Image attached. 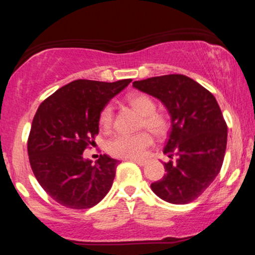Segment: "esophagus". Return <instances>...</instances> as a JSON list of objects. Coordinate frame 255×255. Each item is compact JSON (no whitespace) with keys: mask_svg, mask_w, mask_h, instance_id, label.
I'll return each mask as SVG.
<instances>
[{"mask_svg":"<svg viewBox=\"0 0 255 255\" xmlns=\"http://www.w3.org/2000/svg\"><path fill=\"white\" fill-rule=\"evenodd\" d=\"M129 160H130V162H133V163H136V164L140 165V166L146 164V160H144V159H135V158H130Z\"/></svg>","mask_w":255,"mask_h":255,"instance_id":"1","label":"esophagus"}]
</instances>
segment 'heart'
<instances>
[{
  "instance_id": "obj_1",
  "label": "heart",
  "mask_w": 255,
  "mask_h": 255,
  "mask_svg": "<svg viewBox=\"0 0 255 255\" xmlns=\"http://www.w3.org/2000/svg\"><path fill=\"white\" fill-rule=\"evenodd\" d=\"M129 104L142 115L141 127H145L157 136L165 135L170 127V121L165 114L156 111V103L146 95H134L128 99ZM114 110L110 104L105 105L99 115V126L104 131H109L113 126ZM152 136L147 131L127 135L120 134L108 142V152L118 158H141L152 145Z\"/></svg>"
}]
</instances>
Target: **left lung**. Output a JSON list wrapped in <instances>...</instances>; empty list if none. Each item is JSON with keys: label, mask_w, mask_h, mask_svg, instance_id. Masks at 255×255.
Wrapping results in <instances>:
<instances>
[{"label": "left lung", "mask_w": 255, "mask_h": 255, "mask_svg": "<svg viewBox=\"0 0 255 255\" xmlns=\"http://www.w3.org/2000/svg\"><path fill=\"white\" fill-rule=\"evenodd\" d=\"M133 86L159 99L171 118L163 152L176 160L164 163L165 175L151 184L152 191L168 203H192L213 182L224 160L228 127L217 101L182 74L134 81Z\"/></svg>", "instance_id": "obj_1"}]
</instances>
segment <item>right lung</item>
Masks as SVG:
<instances>
[{
  "label": "right lung",
  "instance_id": "add662e5",
  "mask_svg": "<svg viewBox=\"0 0 255 255\" xmlns=\"http://www.w3.org/2000/svg\"><path fill=\"white\" fill-rule=\"evenodd\" d=\"M130 81L79 79L38 108L27 141L30 164L44 191L62 206L90 209L110 191L119 160L103 154L93 165L83 153L95 142L103 108Z\"/></svg>",
  "mask_w": 255,
  "mask_h": 255
}]
</instances>
